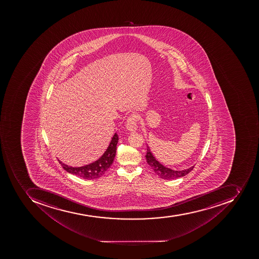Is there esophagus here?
I'll list each match as a JSON object with an SVG mask.
<instances>
[{"mask_svg": "<svg viewBox=\"0 0 259 259\" xmlns=\"http://www.w3.org/2000/svg\"><path fill=\"white\" fill-rule=\"evenodd\" d=\"M138 118L135 114H131V116H128L126 120V128L128 131H137L138 125Z\"/></svg>", "mask_w": 259, "mask_h": 259, "instance_id": "esophagus-1", "label": "esophagus"}]
</instances>
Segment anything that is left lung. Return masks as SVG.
<instances>
[{
  "mask_svg": "<svg viewBox=\"0 0 259 259\" xmlns=\"http://www.w3.org/2000/svg\"><path fill=\"white\" fill-rule=\"evenodd\" d=\"M146 159H147V163L150 165V167L154 170L155 174L159 176V178L166 180H172L176 178H182L184 176L190 174V171L194 169V166L190 167V168L182 170V171H176L172 169L168 168L166 166L161 164L159 161H157L155 156L153 155L151 150L147 146V155H146Z\"/></svg>",
  "mask_w": 259,
  "mask_h": 259,
  "instance_id": "8db88e82",
  "label": "left lung"
}]
</instances>
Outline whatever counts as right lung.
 <instances>
[{
	"mask_svg": "<svg viewBox=\"0 0 259 259\" xmlns=\"http://www.w3.org/2000/svg\"><path fill=\"white\" fill-rule=\"evenodd\" d=\"M117 143H118V135L115 134L114 136L112 137L110 144L108 146V149L104 152V155L94 163L85 165L83 167H70V166H68V165L62 163L59 159L58 161L65 171H67L68 172L73 174V175L77 176L79 178L87 180L101 178L113 163L115 155H116Z\"/></svg>",
	"mask_w": 259,
	"mask_h": 259,
	"instance_id": "add662e5",
	"label": "right lung"
}]
</instances>
